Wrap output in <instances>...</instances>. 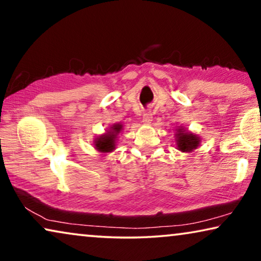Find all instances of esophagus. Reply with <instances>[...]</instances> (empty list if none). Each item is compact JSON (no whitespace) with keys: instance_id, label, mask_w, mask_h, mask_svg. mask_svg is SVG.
<instances>
[{"instance_id":"obj_1","label":"esophagus","mask_w":261,"mask_h":261,"mask_svg":"<svg viewBox=\"0 0 261 261\" xmlns=\"http://www.w3.org/2000/svg\"><path fill=\"white\" fill-rule=\"evenodd\" d=\"M151 120H152L151 112H145V113H143V123L150 124V123H151Z\"/></svg>"}]
</instances>
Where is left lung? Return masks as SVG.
I'll return each instance as SVG.
<instances>
[{
    "mask_svg": "<svg viewBox=\"0 0 261 261\" xmlns=\"http://www.w3.org/2000/svg\"><path fill=\"white\" fill-rule=\"evenodd\" d=\"M176 142H177V148L183 152L193 151L197 148L200 139L196 135L188 134L183 131V129H178V134L176 135Z\"/></svg>",
    "mask_w": 261,
    "mask_h": 261,
    "instance_id": "8db88e82",
    "label": "left lung"
}]
</instances>
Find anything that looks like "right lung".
<instances>
[{"mask_svg": "<svg viewBox=\"0 0 261 261\" xmlns=\"http://www.w3.org/2000/svg\"><path fill=\"white\" fill-rule=\"evenodd\" d=\"M120 130H122V125L120 124H115L109 132H106L105 135L97 138V141H95V149L101 152L112 151L115 149L117 135L119 134Z\"/></svg>", "mask_w": 261, "mask_h": 261, "instance_id": "obj_1", "label": "right lung"}]
</instances>
